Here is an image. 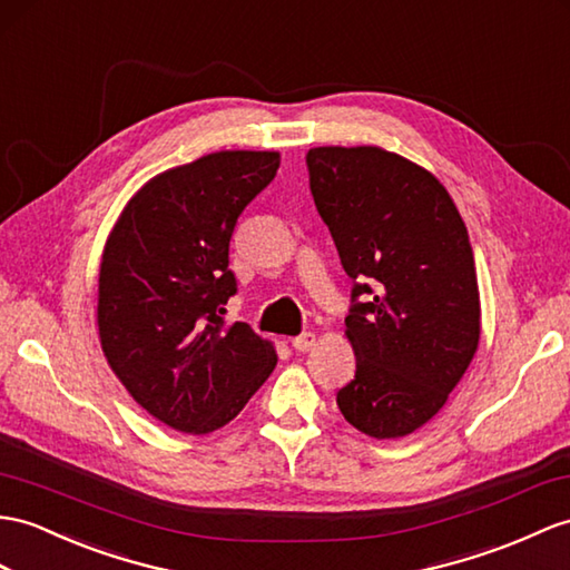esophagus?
I'll return each instance as SVG.
<instances>
[{
  "mask_svg": "<svg viewBox=\"0 0 570 570\" xmlns=\"http://www.w3.org/2000/svg\"><path fill=\"white\" fill-rule=\"evenodd\" d=\"M316 345V333H312V331H307V333H299L297 338H293V348L297 351V353H307V351H312Z\"/></svg>",
  "mask_w": 570,
  "mask_h": 570,
  "instance_id": "34e87169",
  "label": "esophagus"
}]
</instances>
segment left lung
<instances>
[{"mask_svg": "<svg viewBox=\"0 0 570 570\" xmlns=\"http://www.w3.org/2000/svg\"><path fill=\"white\" fill-rule=\"evenodd\" d=\"M309 188L353 277L355 380L336 404L360 433L404 438L445 406L481 336L464 219L423 166L382 147H314Z\"/></svg>", "mask_w": 570, "mask_h": 570, "instance_id": "1", "label": "left lung"}]
</instances>
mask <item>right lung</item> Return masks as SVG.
Returning <instances> with one entry per match:
<instances>
[{
  "label": "right lung",
  "mask_w": 570,
  "mask_h": 570,
  "mask_svg": "<svg viewBox=\"0 0 570 570\" xmlns=\"http://www.w3.org/2000/svg\"><path fill=\"white\" fill-rule=\"evenodd\" d=\"M277 151L225 149L164 171L110 229L99 271L101 348L149 415L180 433L227 425L268 380L277 355L244 322L229 239L244 207L275 178Z\"/></svg>",
  "instance_id": "1"
}]
</instances>
